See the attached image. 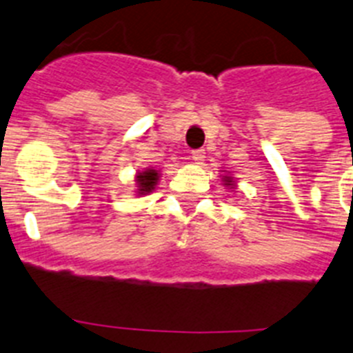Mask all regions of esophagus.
<instances>
[{
    "instance_id": "obj_1",
    "label": "esophagus",
    "mask_w": 353,
    "mask_h": 353,
    "mask_svg": "<svg viewBox=\"0 0 353 353\" xmlns=\"http://www.w3.org/2000/svg\"><path fill=\"white\" fill-rule=\"evenodd\" d=\"M191 157H192V161H194V164H203L205 152H203V150H194Z\"/></svg>"
}]
</instances>
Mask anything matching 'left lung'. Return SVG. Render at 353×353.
Segmentation results:
<instances>
[{
	"label": "left lung",
	"mask_w": 353,
	"mask_h": 353,
	"mask_svg": "<svg viewBox=\"0 0 353 353\" xmlns=\"http://www.w3.org/2000/svg\"><path fill=\"white\" fill-rule=\"evenodd\" d=\"M223 183L224 187H228V189H236V182L233 176H230V174H223Z\"/></svg>",
	"instance_id": "8db88e82"
}]
</instances>
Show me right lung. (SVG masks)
Segmentation results:
<instances>
[{"label":"right lung","mask_w":353,"mask_h":353,"mask_svg":"<svg viewBox=\"0 0 353 353\" xmlns=\"http://www.w3.org/2000/svg\"><path fill=\"white\" fill-rule=\"evenodd\" d=\"M159 179H161V171H157L155 168H146V170L138 171L136 173V192L138 196H145L150 194V192L155 191V187H157Z\"/></svg>","instance_id":"right-lung-1"}]
</instances>
